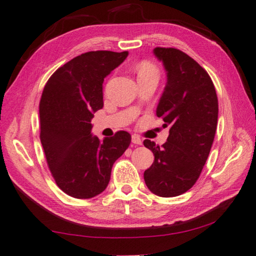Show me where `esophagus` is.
I'll use <instances>...</instances> for the list:
<instances>
[{"label": "esophagus", "instance_id": "obj_1", "mask_svg": "<svg viewBox=\"0 0 256 256\" xmlns=\"http://www.w3.org/2000/svg\"><path fill=\"white\" fill-rule=\"evenodd\" d=\"M132 143L138 144V145H141L142 144V138H140L138 135L134 134V135H132Z\"/></svg>", "mask_w": 256, "mask_h": 256}]
</instances>
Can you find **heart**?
I'll return each instance as SVG.
<instances>
[{"label": "heart", "instance_id": "heart-1", "mask_svg": "<svg viewBox=\"0 0 256 256\" xmlns=\"http://www.w3.org/2000/svg\"><path fill=\"white\" fill-rule=\"evenodd\" d=\"M151 71H155V68H154V66H153L152 64L146 63V62L142 63L141 65H140V68H138V74L145 73V72H151Z\"/></svg>", "mask_w": 256, "mask_h": 256}]
</instances>
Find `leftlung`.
<instances>
[{
    "mask_svg": "<svg viewBox=\"0 0 256 256\" xmlns=\"http://www.w3.org/2000/svg\"><path fill=\"white\" fill-rule=\"evenodd\" d=\"M153 53L166 72L156 115L170 134L161 148L143 142L154 154L144 181L155 195L173 198L188 191L202 172L216 131L218 103L210 75L188 54L173 48H155Z\"/></svg>",
    "mask_w": 256,
    "mask_h": 256,
    "instance_id": "1",
    "label": "left lung"
}]
</instances>
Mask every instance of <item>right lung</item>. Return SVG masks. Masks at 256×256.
I'll return each instance as SVG.
<instances>
[{
    "label": "right lung",
    "instance_id": "right-lung-1",
    "mask_svg": "<svg viewBox=\"0 0 256 256\" xmlns=\"http://www.w3.org/2000/svg\"><path fill=\"white\" fill-rule=\"evenodd\" d=\"M128 52L93 51L58 68L40 101V138L58 186L75 198L106 188L114 162L131 143L125 131L101 141L92 134L94 113L103 108L104 78Z\"/></svg>",
    "mask_w": 256,
    "mask_h": 256
}]
</instances>
